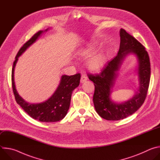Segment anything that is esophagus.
I'll return each instance as SVG.
<instances>
[{
  "label": "esophagus",
  "mask_w": 160,
  "mask_h": 160,
  "mask_svg": "<svg viewBox=\"0 0 160 160\" xmlns=\"http://www.w3.org/2000/svg\"><path fill=\"white\" fill-rule=\"evenodd\" d=\"M87 80V76L85 74H82L81 76V79H80V82L81 83H84L85 81Z\"/></svg>",
  "instance_id": "obj_1"
}]
</instances>
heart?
Here are the masks:
<instances>
[{
  "instance_id": "obj_1",
  "label": "heart",
  "mask_w": 160,
  "mask_h": 160,
  "mask_svg": "<svg viewBox=\"0 0 160 160\" xmlns=\"http://www.w3.org/2000/svg\"><path fill=\"white\" fill-rule=\"evenodd\" d=\"M104 61L101 56L98 55L92 58L89 62V66L92 70H99L103 65Z\"/></svg>"
}]
</instances>
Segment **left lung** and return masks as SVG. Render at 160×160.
<instances>
[{
    "mask_svg": "<svg viewBox=\"0 0 160 160\" xmlns=\"http://www.w3.org/2000/svg\"><path fill=\"white\" fill-rule=\"evenodd\" d=\"M120 44L117 56L105 64L100 73L87 74L95 86L93 102L96 112L102 118L112 121L125 118L139 109L147 96L151 75L149 57L145 48L124 29H120ZM130 54L135 55L138 62L137 73L139 87L129 100L114 102L110 98L112 88L124 58Z\"/></svg>",
    "mask_w": 160,
    "mask_h": 160,
    "instance_id": "8db88e82",
    "label": "left lung"
}]
</instances>
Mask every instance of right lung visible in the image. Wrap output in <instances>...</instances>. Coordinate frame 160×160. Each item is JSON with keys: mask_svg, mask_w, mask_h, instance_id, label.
<instances>
[{"mask_svg": "<svg viewBox=\"0 0 160 160\" xmlns=\"http://www.w3.org/2000/svg\"><path fill=\"white\" fill-rule=\"evenodd\" d=\"M49 29L38 32L21 48L15 58L11 75L12 90L16 102L33 119L47 123L59 122L65 117L70 108L73 91L80 84V74L61 76L59 84L52 96L44 102L33 104L26 101L18 94L14 82V69L18 58L35 42L43 32H48Z\"/></svg>", "mask_w": 160, "mask_h": 160, "instance_id": "add662e5", "label": "right lung"}]
</instances>
